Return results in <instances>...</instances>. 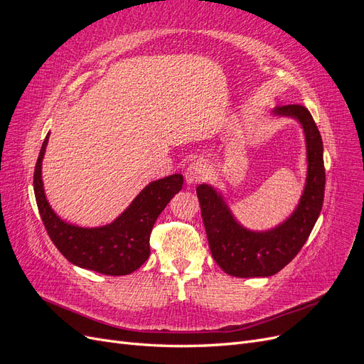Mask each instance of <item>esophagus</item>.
I'll return each instance as SVG.
<instances>
[{"label": "esophagus", "instance_id": "obj_1", "mask_svg": "<svg viewBox=\"0 0 364 364\" xmlns=\"http://www.w3.org/2000/svg\"><path fill=\"white\" fill-rule=\"evenodd\" d=\"M209 173H211V171H209V165L205 161H202V159L194 161L188 165V168H186L185 179L190 185H193V183H197V182L208 179Z\"/></svg>", "mask_w": 364, "mask_h": 364}]
</instances>
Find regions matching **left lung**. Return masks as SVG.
Returning <instances> with one entry per match:
<instances>
[{"mask_svg": "<svg viewBox=\"0 0 364 364\" xmlns=\"http://www.w3.org/2000/svg\"><path fill=\"white\" fill-rule=\"evenodd\" d=\"M274 115L301 123L306 142V182L294 213L279 226L255 232L241 226L211 185L197 186V197L213 258L230 277H272L299 253L322 211L325 193L323 144L314 119L301 105L278 106Z\"/></svg>", "mask_w": 364, "mask_h": 364, "instance_id": "left-lung-1", "label": "left lung"}]
</instances>
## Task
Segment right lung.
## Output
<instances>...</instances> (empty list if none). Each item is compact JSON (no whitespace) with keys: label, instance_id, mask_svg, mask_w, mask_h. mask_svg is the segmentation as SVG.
I'll return each mask as SVG.
<instances>
[{"label":"right lung","instance_id":"1","mask_svg":"<svg viewBox=\"0 0 364 364\" xmlns=\"http://www.w3.org/2000/svg\"><path fill=\"white\" fill-rule=\"evenodd\" d=\"M48 136L42 142L33 176L35 197L48 237L70 262L109 277H121L139 269L150 255V234L156 218L176 193L182 190V174H171L149 183L126 211L112 223L80 228L63 222L51 209L42 183V159Z\"/></svg>","mask_w":364,"mask_h":364}]
</instances>
